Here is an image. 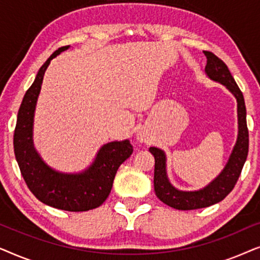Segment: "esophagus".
<instances>
[{
    "instance_id": "esophagus-1",
    "label": "esophagus",
    "mask_w": 260,
    "mask_h": 260,
    "mask_svg": "<svg viewBox=\"0 0 260 260\" xmlns=\"http://www.w3.org/2000/svg\"><path fill=\"white\" fill-rule=\"evenodd\" d=\"M137 138H138V141H141V142H147L148 141L147 135H145L144 133H138L137 134Z\"/></svg>"
}]
</instances>
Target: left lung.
<instances>
[{"label":"left lung","instance_id":"left-lung-1","mask_svg":"<svg viewBox=\"0 0 260 260\" xmlns=\"http://www.w3.org/2000/svg\"><path fill=\"white\" fill-rule=\"evenodd\" d=\"M207 63L206 73L211 79L225 85L236 95L238 102V134L237 144L233 149L230 161L222 173L204 189L198 191H180L169 183L166 174V155L161 149L151 147L149 150L155 157L154 170V188L157 198L166 205L181 211L205 208L208 206L218 204L229 195L236 186L239 179L244 163L248 154V129L246 123V106L243 92L238 87L234 78L231 74L226 63L219 59L214 53L204 51Z\"/></svg>","mask_w":260,"mask_h":260}]
</instances>
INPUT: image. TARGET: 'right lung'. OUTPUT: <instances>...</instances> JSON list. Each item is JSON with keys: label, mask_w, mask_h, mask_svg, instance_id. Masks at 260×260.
I'll use <instances>...</instances> for the list:
<instances>
[{"label": "right lung", "mask_w": 260, "mask_h": 260, "mask_svg": "<svg viewBox=\"0 0 260 260\" xmlns=\"http://www.w3.org/2000/svg\"><path fill=\"white\" fill-rule=\"evenodd\" d=\"M70 46L56 49L40 67L34 83L21 103L14 133V151L21 174L37 199L54 208L85 212L97 208L108 199L119 166L133 154L129 141L111 142L99 150L95 161L83 174L67 175L56 173L45 165L33 148L31 130L35 104L45 71L53 58Z\"/></svg>", "instance_id": "right-lung-1"}]
</instances>
